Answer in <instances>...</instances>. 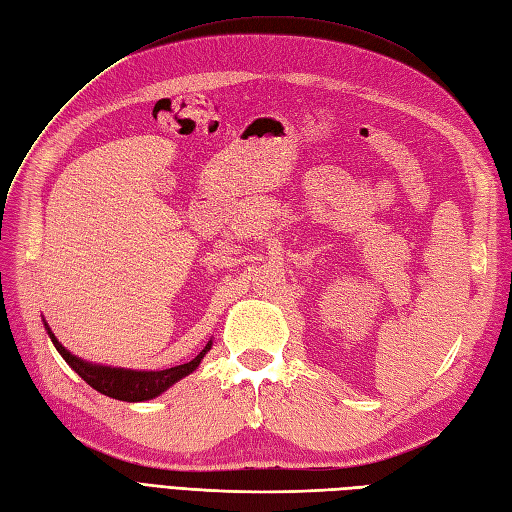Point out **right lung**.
<instances>
[{
  "label": "right lung",
  "instance_id": "right-lung-1",
  "mask_svg": "<svg viewBox=\"0 0 512 512\" xmlns=\"http://www.w3.org/2000/svg\"><path fill=\"white\" fill-rule=\"evenodd\" d=\"M47 333L51 337V342H54L56 350L62 355V359L67 361L90 387L103 393V396L125 400V402H144V400L160 396L162 391H166L170 385L177 383L179 378L188 376L190 372L199 368V363L205 357V352L212 348V342H209L192 361L175 365V368L160 370V372H134V370H121V368H103V365H93V363L77 359L58 342L54 333H51L49 329H47Z\"/></svg>",
  "mask_w": 512,
  "mask_h": 512
}]
</instances>
